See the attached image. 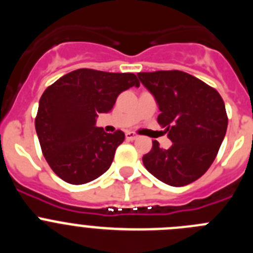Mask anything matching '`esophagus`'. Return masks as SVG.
<instances>
[{"instance_id":"esophagus-1","label":"esophagus","mask_w":253,"mask_h":253,"mask_svg":"<svg viewBox=\"0 0 253 253\" xmlns=\"http://www.w3.org/2000/svg\"><path fill=\"white\" fill-rule=\"evenodd\" d=\"M125 138L128 140H135L138 139V135L135 133H133V131H126L125 133Z\"/></svg>"}]
</instances>
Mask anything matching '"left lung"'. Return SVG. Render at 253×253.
I'll return each instance as SVG.
<instances>
[{
	"instance_id": "left-lung-1",
	"label": "left lung",
	"mask_w": 253,
	"mask_h": 253,
	"mask_svg": "<svg viewBox=\"0 0 253 253\" xmlns=\"http://www.w3.org/2000/svg\"><path fill=\"white\" fill-rule=\"evenodd\" d=\"M154 96L161 114L158 124L172 144L162 149L153 140L143 156L144 167L169 186H185L208 171L227 131L228 118L222 96L202 80L181 71L138 73Z\"/></svg>"
}]
</instances>
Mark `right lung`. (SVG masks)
Returning a JSON list of instances; mask_svg holds the SVG:
<instances>
[{
    "mask_svg": "<svg viewBox=\"0 0 253 253\" xmlns=\"http://www.w3.org/2000/svg\"><path fill=\"white\" fill-rule=\"evenodd\" d=\"M139 87L133 73L76 69L44 91L35 118V129L44 157L57 176L82 185L109 169L124 133H105L96 126L99 114L109 113L116 97Z\"/></svg>",
    "mask_w": 253,
    "mask_h": 253,
    "instance_id": "obj_1",
    "label": "right lung"
}]
</instances>
